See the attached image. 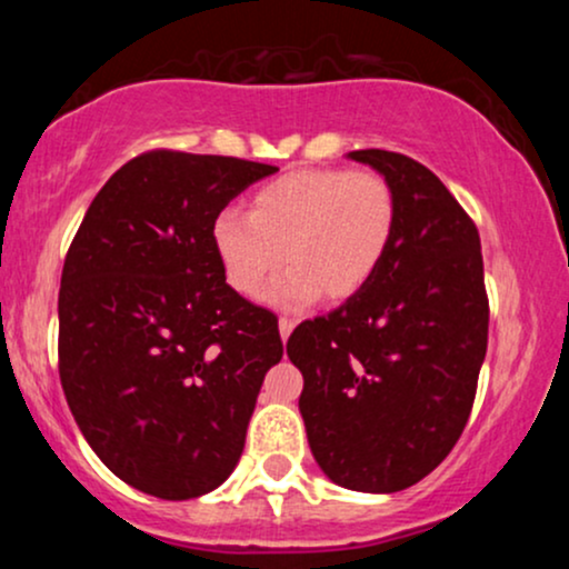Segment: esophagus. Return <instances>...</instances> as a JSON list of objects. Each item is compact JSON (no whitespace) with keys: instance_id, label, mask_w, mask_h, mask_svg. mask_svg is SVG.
<instances>
[{"instance_id":"obj_1","label":"esophagus","mask_w":569,"mask_h":569,"mask_svg":"<svg viewBox=\"0 0 569 569\" xmlns=\"http://www.w3.org/2000/svg\"><path fill=\"white\" fill-rule=\"evenodd\" d=\"M293 326H297V321H293V318H289V316H280V321H278V329H280V337H283V342H286V339L291 337Z\"/></svg>"}]
</instances>
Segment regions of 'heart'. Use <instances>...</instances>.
Here are the masks:
<instances>
[{
  "label": "heart",
  "instance_id": "obj_1",
  "mask_svg": "<svg viewBox=\"0 0 569 569\" xmlns=\"http://www.w3.org/2000/svg\"><path fill=\"white\" fill-rule=\"evenodd\" d=\"M398 202L375 171L305 168L270 181L248 213L221 211L211 243L227 283L257 297L280 262L291 267L270 289L276 305H305L323 291L331 302L358 293L393 243Z\"/></svg>",
  "mask_w": 569,
  "mask_h": 569
}]
</instances>
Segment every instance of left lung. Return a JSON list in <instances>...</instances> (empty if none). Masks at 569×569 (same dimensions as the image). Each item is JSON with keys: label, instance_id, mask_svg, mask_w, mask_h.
Here are the masks:
<instances>
[{"label": "left lung", "instance_id": "left-lung-1", "mask_svg": "<svg viewBox=\"0 0 569 569\" xmlns=\"http://www.w3.org/2000/svg\"><path fill=\"white\" fill-rule=\"evenodd\" d=\"M390 181L393 243L380 270L329 316L302 321L286 352L302 371L312 457L339 487L398 492L452 452L487 356L489 299L473 219L422 162L358 149Z\"/></svg>", "mask_w": 569, "mask_h": 569}]
</instances>
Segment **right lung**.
<instances>
[{"label": "right lung", "instance_id": "obj_1", "mask_svg": "<svg viewBox=\"0 0 569 569\" xmlns=\"http://www.w3.org/2000/svg\"><path fill=\"white\" fill-rule=\"evenodd\" d=\"M278 168L149 149L90 202L63 259L58 375L103 466L162 500L217 489L243 455L278 316L227 283L213 219Z\"/></svg>", "mask_w": 569, "mask_h": 569}]
</instances>
